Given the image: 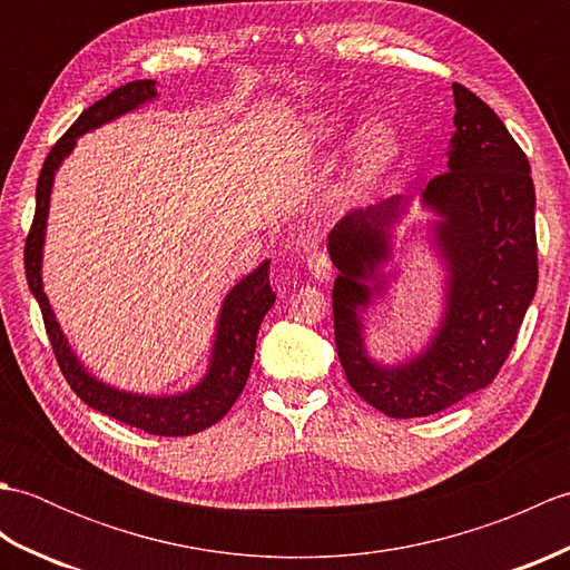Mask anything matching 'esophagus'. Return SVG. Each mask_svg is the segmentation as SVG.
Segmentation results:
<instances>
[{"label":"esophagus","instance_id":"obj_1","mask_svg":"<svg viewBox=\"0 0 570 570\" xmlns=\"http://www.w3.org/2000/svg\"><path fill=\"white\" fill-rule=\"evenodd\" d=\"M306 266L313 278H318V282H328V278L333 276V262L325 252H311L308 259H306Z\"/></svg>","mask_w":570,"mask_h":570}]
</instances>
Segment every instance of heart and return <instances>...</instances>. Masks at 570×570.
Masks as SVG:
<instances>
[{"label": "heart", "instance_id": "b5f03b06", "mask_svg": "<svg viewBox=\"0 0 570 570\" xmlns=\"http://www.w3.org/2000/svg\"><path fill=\"white\" fill-rule=\"evenodd\" d=\"M355 135V125L341 115H321L306 129L311 149H335ZM399 151V131L390 119H370L353 144V174L367 180L384 171Z\"/></svg>", "mask_w": 570, "mask_h": 570}]
</instances>
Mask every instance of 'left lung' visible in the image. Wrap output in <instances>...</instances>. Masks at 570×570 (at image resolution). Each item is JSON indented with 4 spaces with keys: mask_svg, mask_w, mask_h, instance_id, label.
I'll return each mask as SVG.
<instances>
[{
    "mask_svg": "<svg viewBox=\"0 0 570 570\" xmlns=\"http://www.w3.org/2000/svg\"><path fill=\"white\" fill-rule=\"evenodd\" d=\"M455 117L448 171L429 180L421 205L439 215L433 247L448 272L445 308L429 345L399 365L367 355L365 313L386 288L392 227L409 198L350 210L331 229L337 266L333 321L350 386L392 419L431 416L485 390L522 328L539 282L534 180L527 154L475 92L453 82Z\"/></svg>",
    "mask_w": 570,
    "mask_h": 570,
    "instance_id": "1",
    "label": "left lung"
}]
</instances>
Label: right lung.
I'll return each instance as SVG.
<instances>
[{
  "instance_id": "right-lung-1",
  "label": "right lung",
  "mask_w": 570,
  "mask_h": 570,
  "mask_svg": "<svg viewBox=\"0 0 570 570\" xmlns=\"http://www.w3.org/2000/svg\"><path fill=\"white\" fill-rule=\"evenodd\" d=\"M154 98L156 80L127 82L122 88L112 90L107 98L88 107L72 122L66 135L56 141V147L43 161L39 184H36V213L27 237V247H23V266H27V282L31 294L41 306L46 333L56 353L58 367L63 372L70 390L95 411H102V414L122 421L127 426H135L154 435H190L220 421L229 406L237 402L242 390H245L254 360V347H257L259 325L276 298L269 286V259L262 262L257 269L237 282L225 296L220 316H217L215 343L205 377L196 386H190L188 392L166 396L122 392L117 386L92 377L80 365L78 355L68 345V337L60 331L53 308L48 304V296L43 292L41 278L48 203H51V188L58 166L63 164L66 156L76 147L78 137L137 110V107L151 102Z\"/></svg>"
}]
</instances>
